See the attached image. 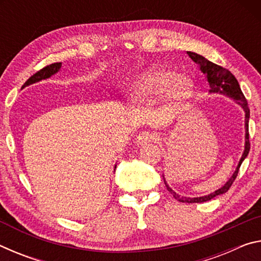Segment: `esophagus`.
Listing matches in <instances>:
<instances>
[{
    "label": "esophagus",
    "mask_w": 261,
    "mask_h": 261,
    "mask_svg": "<svg viewBox=\"0 0 261 261\" xmlns=\"http://www.w3.org/2000/svg\"><path fill=\"white\" fill-rule=\"evenodd\" d=\"M156 140V136L151 132H141L139 136L137 137L136 143L138 146H144V145H147L148 143H153V141Z\"/></svg>",
    "instance_id": "1"
}]
</instances>
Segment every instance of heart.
<instances>
[{
    "instance_id": "b5f03b06",
    "label": "heart",
    "mask_w": 261,
    "mask_h": 261,
    "mask_svg": "<svg viewBox=\"0 0 261 261\" xmlns=\"http://www.w3.org/2000/svg\"><path fill=\"white\" fill-rule=\"evenodd\" d=\"M193 84L187 77H177L170 70L152 68L136 78L131 87L130 100L135 103L149 102L165 93L174 102H179L190 96Z\"/></svg>"
}]
</instances>
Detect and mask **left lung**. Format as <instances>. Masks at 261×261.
I'll return each mask as SVG.
<instances>
[{
    "label": "left lung",
    "instance_id": "1",
    "mask_svg": "<svg viewBox=\"0 0 261 261\" xmlns=\"http://www.w3.org/2000/svg\"><path fill=\"white\" fill-rule=\"evenodd\" d=\"M188 55L191 57V60L193 62L199 65L200 70L202 73L206 74L207 77V82L210 84V93H219V94H223L227 95L229 98H231L236 101V102L241 106L243 110L245 112V146H244V152L242 154V158L240 162H238V166L236 168L235 173L232 174L230 178L228 179V182L221 187L219 190L212 192L207 196H202V197H197V198H189V197H180L175 191H173L169 188V185L167 184L165 176L162 175L163 177V182H165L167 190L169 191L171 194H173L175 199H177L180 202H189V204H192V202H205L208 201L213 198L220 196V194L226 193L233 183V180L236 179L238 170H240V167L242 165V162L244 161V159L247 156V154L250 152V140H249V118H250V109L249 106H247V101L245 99L244 94L240 87V84H238L237 79L235 76L229 71V70L224 69L220 65L213 63V62L208 61L205 59L204 56H201L197 53H192V51H188Z\"/></svg>",
    "mask_w": 261,
    "mask_h": 261
}]
</instances>
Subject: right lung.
<instances>
[{
	"mask_svg": "<svg viewBox=\"0 0 261 261\" xmlns=\"http://www.w3.org/2000/svg\"><path fill=\"white\" fill-rule=\"evenodd\" d=\"M62 67V63L60 62H57V63H53V64H49L47 65V67L42 68L41 70H39L38 72H35L33 76H31L28 81L25 82V84L23 85V87L25 86H29L31 85V84H34V83H38L40 81H43V79H47L51 77L53 74H55L56 72H59V70L61 69ZM115 168H116V166H115Z\"/></svg>",
	"mask_w": 261,
	"mask_h": 261,
	"instance_id": "1",
	"label": "right lung"
}]
</instances>
